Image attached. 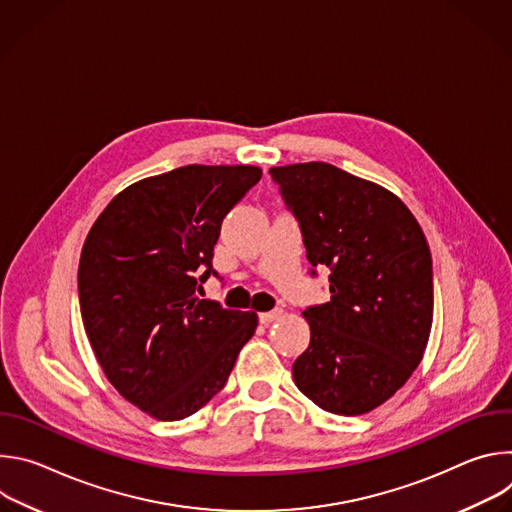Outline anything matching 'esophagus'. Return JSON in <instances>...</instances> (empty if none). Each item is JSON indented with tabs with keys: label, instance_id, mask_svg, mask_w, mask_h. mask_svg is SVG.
<instances>
[{
	"label": "esophagus",
	"instance_id": "34e87169",
	"mask_svg": "<svg viewBox=\"0 0 512 512\" xmlns=\"http://www.w3.org/2000/svg\"><path fill=\"white\" fill-rule=\"evenodd\" d=\"M281 310H271V312H263V314H259V322L261 324H265V326H269L271 322H275L277 318H281Z\"/></svg>",
	"mask_w": 512,
	"mask_h": 512
}]
</instances>
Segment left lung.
<instances>
[{"label":"left lung","mask_w":512,"mask_h":512,"mask_svg":"<svg viewBox=\"0 0 512 512\" xmlns=\"http://www.w3.org/2000/svg\"><path fill=\"white\" fill-rule=\"evenodd\" d=\"M269 174L298 218L308 261L332 271L330 302L304 310L310 346L294 362V381L324 411L369 413L407 383L429 340L425 235L399 196L332 164Z\"/></svg>","instance_id":"left-lung-1"}]
</instances>
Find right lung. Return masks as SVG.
Instances as JSON below:
<instances>
[{
	"label": "right lung",
	"mask_w": 512,
	"mask_h": 512,
	"mask_svg": "<svg viewBox=\"0 0 512 512\" xmlns=\"http://www.w3.org/2000/svg\"><path fill=\"white\" fill-rule=\"evenodd\" d=\"M257 166L190 164L143 178L99 214L81 251L85 332L109 383L160 421L221 391L257 328L255 312L200 300L223 218Z\"/></svg>",
	"instance_id": "right-lung-1"
}]
</instances>
